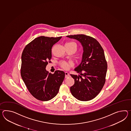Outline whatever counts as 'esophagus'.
Returning a JSON list of instances; mask_svg holds the SVG:
<instances>
[{"instance_id":"obj_1","label":"esophagus","mask_w":131,"mask_h":131,"mask_svg":"<svg viewBox=\"0 0 131 131\" xmlns=\"http://www.w3.org/2000/svg\"><path fill=\"white\" fill-rule=\"evenodd\" d=\"M65 78H67L68 77H70V74L68 72H65Z\"/></svg>"}]
</instances>
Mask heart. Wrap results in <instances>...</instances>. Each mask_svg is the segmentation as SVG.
Returning a JSON list of instances; mask_svg holds the SVG:
<instances>
[{
    "mask_svg": "<svg viewBox=\"0 0 131 131\" xmlns=\"http://www.w3.org/2000/svg\"><path fill=\"white\" fill-rule=\"evenodd\" d=\"M76 45L73 42H69L65 45ZM61 67L65 70H68L71 67L73 64L71 62H67L66 61H62L60 62Z\"/></svg>",
    "mask_w": 131,
    "mask_h": 131,
    "instance_id": "heart-1",
    "label": "heart"
}]
</instances>
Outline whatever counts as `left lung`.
I'll list each match as a JSON object with an SVG mask.
<instances>
[{
	"mask_svg": "<svg viewBox=\"0 0 131 131\" xmlns=\"http://www.w3.org/2000/svg\"><path fill=\"white\" fill-rule=\"evenodd\" d=\"M81 43L83 48L81 63L74 70L79 76L70 74L75 83L70 92L77 99L86 101L95 98L105 82L107 69L104 51L96 39L84 35H68Z\"/></svg>",
	"mask_w": 131,
	"mask_h": 131,
	"instance_id": "8db88e82",
	"label": "left lung"
}]
</instances>
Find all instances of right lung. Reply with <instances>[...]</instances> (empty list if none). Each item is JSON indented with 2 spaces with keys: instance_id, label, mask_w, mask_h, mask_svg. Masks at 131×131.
<instances>
[{
  "instance_id": "right-lung-1",
  "label": "right lung",
  "mask_w": 131,
  "mask_h": 131,
  "mask_svg": "<svg viewBox=\"0 0 131 131\" xmlns=\"http://www.w3.org/2000/svg\"><path fill=\"white\" fill-rule=\"evenodd\" d=\"M62 37L41 36L26 45L21 56V75L32 96L45 101L57 95L65 78L64 71L49 73L45 68L51 58V48Z\"/></svg>"
}]
</instances>
